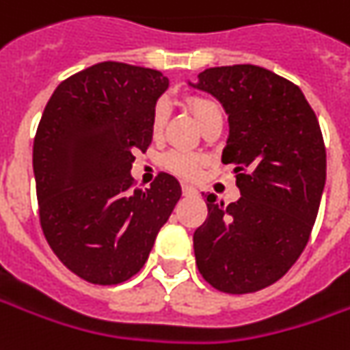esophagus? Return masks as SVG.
I'll list each match as a JSON object with an SVG mask.
<instances>
[{
  "instance_id": "34e87169",
  "label": "esophagus",
  "mask_w": 350,
  "mask_h": 350,
  "mask_svg": "<svg viewBox=\"0 0 350 350\" xmlns=\"http://www.w3.org/2000/svg\"><path fill=\"white\" fill-rule=\"evenodd\" d=\"M182 191H184V195H193V193H197V189H195L193 185H189V184H184V185H182Z\"/></svg>"
}]
</instances>
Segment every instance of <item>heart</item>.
Instances as JSON below:
<instances>
[{"label": "heart", "mask_w": 350, "mask_h": 350, "mask_svg": "<svg viewBox=\"0 0 350 350\" xmlns=\"http://www.w3.org/2000/svg\"><path fill=\"white\" fill-rule=\"evenodd\" d=\"M187 109L191 111V115L195 116V120L201 126H205L208 120L222 116V109L220 105L208 99V97H201V95H193L187 99ZM166 120H168V103L166 101H159L153 107L151 113V132L155 137L163 134L165 130ZM163 165L174 172V174L182 176V178H195L199 176L201 168H203V157L193 155V153H185V151H170L166 153L163 159Z\"/></svg>", "instance_id": "1"}]
</instances>
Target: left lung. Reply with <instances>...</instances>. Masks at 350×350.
<instances>
[{
	"mask_svg": "<svg viewBox=\"0 0 350 350\" xmlns=\"http://www.w3.org/2000/svg\"><path fill=\"white\" fill-rule=\"evenodd\" d=\"M189 85L224 107L222 163L234 166L241 193L230 205L206 195L195 262L218 291L255 293L275 284L308 243L325 185L322 130L299 85L262 66L206 68Z\"/></svg>",
	"mask_w": 350,
	"mask_h": 350,
	"instance_id": "1",
	"label": "left lung"
}]
</instances>
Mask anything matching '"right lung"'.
<instances>
[{
  "mask_svg": "<svg viewBox=\"0 0 350 350\" xmlns=\"http://www.w3.org/2000/svg\"><path fill=\"white\" fill-rule=\"evenodd\" d=\"M168 88L163 72L105 61L57 85L34 137L36 195L45 239L90 284L116 285L145 265L182 195L161 172L134 187V151L151 139V113Z\"/></svg>",
  "mask_w": 350,
  "mask_h": 350,
  "instance_id": "obj_1",
  "label": "right lung"
}]
</instances>
